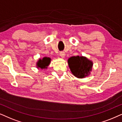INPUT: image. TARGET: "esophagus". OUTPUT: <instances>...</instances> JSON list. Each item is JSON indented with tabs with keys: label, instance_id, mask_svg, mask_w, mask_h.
<instances>
[{
	"label": "esophagus",
	"instance_id": "1",
	"mask_svg": "<svg viewBox=\"0 0 122 122\" xmlns=\"http://www.w3.org/2000/svg\"><path fill=\"white\" fill-rule=\"evenodd\" d=\"M60 56L61 58H64L65 56V53L64 52H61L60 53Z\"/></svg>",
	"mask_w": 122,
	"mask_h": 122
}]
</instances>
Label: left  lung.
I'll return each mask as SVG.
<instances>
[{
  "label": "left lung",
  "mask_w": 122,
  "mask_h": 122,
  "mask_svg": "<svg viewBox=\"0 0 122 122\" xmlns=\"http://www.w3.org/2000/svg\"><path fill=\"white\" fill-rule=\"evenodd\" d=\"M67 62L72 74L79 79L88 76L93 66L92 61L84 56H72Z\"/></svg>",
  "instance_id": "8db88e82"
}]
</instances>
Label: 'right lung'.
Segmentation results:
<instances>
[{
  "mask_svg": "<svg viewBox=\"0 0 122 122\" xmlns=\"http://www.w3.org/2000/svg\"><path fill=\"white\" fill-rule=\"evenodd\" d=\"M51 62V58L44 57L43 58H40L37 62V68L41 69H46Z\"/></svg>",
  "mask_w": 122,
  "mask_h": 122,
  "instance_id": "add662e5",
  "label": "right lung"
}]
</instances>
